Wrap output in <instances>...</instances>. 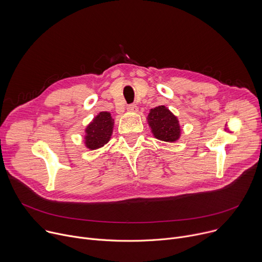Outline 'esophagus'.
Wrapping results in <instances>:
<instances>
[{"instance_id":"1","label":"esophagus","mask_w":262,"mask_h":262,"mask_svg":"<svg viewBox=\"0 0 262 262\" xmlns=\"http://www.w3.org/2000/svg\"><path fill=\"white\" fill-rule=\"evenodd\" d=\"M127 111H128V112H137V111H138L137 104H135V103L128 104V105H127Z\"/></svg>"}]
</instances>
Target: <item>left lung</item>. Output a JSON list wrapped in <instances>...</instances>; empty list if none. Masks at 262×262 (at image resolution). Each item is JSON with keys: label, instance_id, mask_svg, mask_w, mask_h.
<instances>
[{"label": "left lung", "instance_id": "8db88e82", "mask_svg": "<svg viewBox=\"0 0 262 262\" xmlns=\"http://www.w3.org/2000/svg\"><path fill=\"white\" fill-rule=\"evenodd\" d=\"M147 120L155 138L171 143L179 139L181 134L179 121L165 105H159L151 108Z\"/></svg>", "mask_w": 262, "mask_h": 262}]
</instances>
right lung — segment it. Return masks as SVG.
I'll return each instance as SVG.
<instances>
[{
    "label": "right lung",
    "mask_w": 262,
    "mask_h": 262,
    "mask_svg": "<svg viewBox=\"0 0 262 262\" xmlns=\"http://www.w3.org/2000/svg\"><path fill=\"white\" fill-rule=\"evenodd\" d=\"M114 119L108 112H100L85 129V145L90 150H95L106 144L113 134Z\"/></svg>",
    "instance_id": "1"
}]
</instances>
